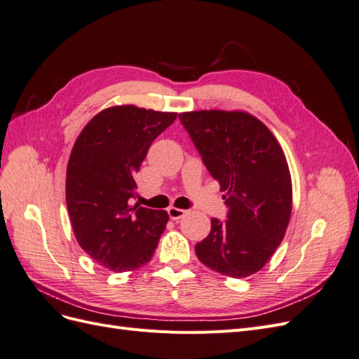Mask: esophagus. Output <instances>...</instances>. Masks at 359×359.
I'll return each mask as SVG.
<instances>
[{"mask_svg": "<svg viewBox=\"0 0 359 359\" xmlns=\"http://www.w3.org/2000/svg\"><path fill=\"white\" fill-rule=\"evenodd\" d=\"M168 214L172 220H180L187 214V210H181V208H175V206H170V208L168 210Z\"/></svg>", "mask_w": 359, "mask_h": 359, "instance_id": "obj_1", "label": "esophagus"}]
</instances>
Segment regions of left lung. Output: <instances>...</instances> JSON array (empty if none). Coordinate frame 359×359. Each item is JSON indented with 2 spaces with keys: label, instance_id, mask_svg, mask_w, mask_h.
Here are the masks:
<instances>
[{
  "label": "left lung",
  "instance_id": "1",
  "mask_svg": "<svg viewBox=\"0 0 359 359\" xmlns=\"http://www.w3.org/2000/svg\"><path fill=\"white\" fill-rule=\"evenodd\" d=\"M180 119L219 181L227 220L211 219L198 259L217 273L244 278L262 269L283 241L292 212V180L269 128L243 111L182 112Z\"/></svg>",
  "mask_w": 359,
  "mask_h": 359
}]
</instances>
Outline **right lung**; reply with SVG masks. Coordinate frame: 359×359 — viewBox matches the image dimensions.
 <instances>
[{
	"label": "right lung",
	"mask_w": 359,
	"mask_h": 359,
	"mask_svg": "<svg viewBox=\"0 0 359 359\" xmlns=\"http://www.w3.org/2000/svg\"><path fill=\"white\" fill-rule=\"evenodd\" d=\"M175 118L177 112L112 106L97 114L73 145L66 177L73 232L86 255L115 273L148 264L166 229V211L130 199L148 148Z\"/></svg>",
	"instance_id": "add662e5"
}]
</instances>
